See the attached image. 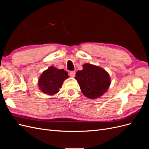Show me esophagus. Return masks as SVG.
Wrapping results in <instances>:
<instances>
[{
    "label": "esophagus",
    "instance_id": "1",
    "mask_svg": "<svg viewBox=\"0 0 149 149\" xmlns=\"http://www.w3.org/2000/svg\"><path fill=\"white\" fill-rule=\"evenodd\" d=\"M75 74H76V73L74 71H71L70 72V75L71 76V77H74Z\"/></svg>",
    "mask_w": 149,
    "mask_h": 149
}]
</instances>
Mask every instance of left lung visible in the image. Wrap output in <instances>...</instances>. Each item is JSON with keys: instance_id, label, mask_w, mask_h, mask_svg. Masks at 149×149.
Returning <instances> with one entry per match:
<instances>
[{"instance_id": "8db88e82", "label": "left lung", "mask_w": 149, "mask_h": 149, "mask_svg": "<svg viewBox=\"0 0 149 149\" xmlns=\"http://www.w3.org/2000/svg\"><path fill=\"white\" fill-rule=\"evenodd\" d=\"M75 79L84 95L90 99L101 96L111 84L109 75L104 70L88 63L83 65V70L76 72Z\"/></svg>"}]
</instances>
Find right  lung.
I'll return each instance as SVG.
<instances>
[{
	"mask_svg": "<svg viewBox=\"0 0 149 149\" xmlns=\"http://www.w3.org/2000/svg\"><path fill=\"white\" fill-rule=\"evenodd\" d=\"M68 78V73L63 69L58 70L51 66L40 76L38 86L43 93L53 95L60 91L64 80Z\"/></svg>",
	"mask_w": 149,
	"mask_h": 149,
	"instance_id": "right-lung-1",
	"label": "right lung"
}]
</instances>
